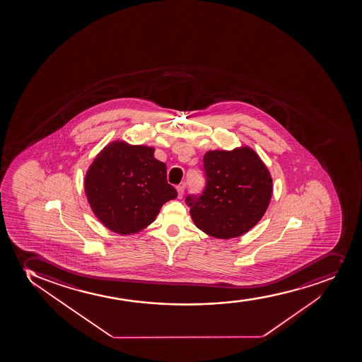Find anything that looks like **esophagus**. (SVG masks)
I'll return each mask as SVG.
<instances>
[{"mask_svg":"<svg viewBox=\"0 0 362 362\" xmlns=\"http://www.w3.org/2000/svg\"><path fill=\"white\" fill-rule=\"evenodd\" d=\"M177 191H178V199H182L184 194V185H178Z\"/></svg>","mask_w":362,"mask_h":362,"instance_id":"1","label":"esophagus"}]
</instances>
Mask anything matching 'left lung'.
<instances>
[{"instance_id":"left-lung-1","label":"left lung","mask_w":362,"mask_h":362,"mask_svg":"<svg viewBox=\"0 0 362 362\" xmlns=\"http://www.w3.org/2000/svg\"><path fill=\"white\" fill-rule=\"evenodd\" d=\"M206 187L187 194L194 225L218 239L249 232L268 209L272 179L268 168L249 147L210 151L203 156Z\"/></svg>"}]
</instances>
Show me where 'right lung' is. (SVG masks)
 <instances>
[{"label": "right lung", "mask_w": 362, "mask_h": 362, "mask_svg": "<svg viewBox=\"0 0 362 362\" xmlns=\"http://www.w3.org/2000/svg\"><path fill=\"white\" fill-rule=\"evenodd\" d=\"M85 191L95 216L119 234L144 230L165 203L177 197L168 183L166 165L154 158V149L122 141L98 154L86 175Z\"/></svg>", "instance_id": "obj_1"}]
</instances>
